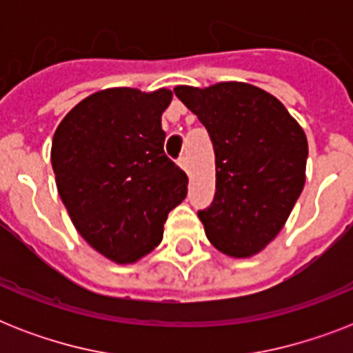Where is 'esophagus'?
<instances>
[{
  "mask_svg": "<svg viewBox=\"0 0 353 353\" xmlns=\"http://www.w3.org/2000/svg\"><path fill=\"white\" fill-rule=\"evenodd\" d=\"M179 166H181L183 170H185L188 174V170H190V166H188V157H187V155H183L181 159H179Z\"/></svg>",
  "mask_w": 353,
  "mask_h": 353,
  "instance_id": "1",
  "label": "esophagus"
}]
</instances>
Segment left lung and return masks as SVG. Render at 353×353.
<instances>
[{"label": "left lung", "mask_w": 353, "mask_h": 353, "mask_svg": "<svg viewBox=\"0 0 353 353\" xmlns=\"http://www.w3.org/2000/svg\"><path fill=\"white\" fill-rule=\"evenodd\" d=\"M174 93L214 146L216 194L198 212L205 234L229 256H252L274 240L304 188L306 133L279 99L256 85H177Z\"/></svg>", "instance_id": "left-lung-1"}]
</instances>
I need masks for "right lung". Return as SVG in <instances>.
<instances>
[{"mask_svg": "<svg viewBox=\"0 0 353 353\" xmlns=\"http://www.w3.org/2000/svg\"><path fill=\"white\" fill-rule=\"evenodd\" d=\"M170 101L168 90L99 91L52 137V170L71 221L113 262H137L159 245L166 216L187 198V174L163 148L161 115Z\"/></svg>", "mask_w": 353, "mask_h": 353, "instance_id": "add662e5", "label": "right lung"}]
</instances>
